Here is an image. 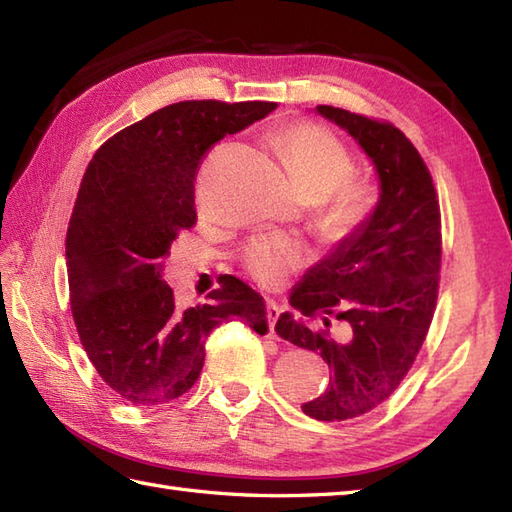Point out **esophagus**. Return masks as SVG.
<instances>
[{"mask_svg": "<svg viewBox=\"0 0 512 512\" xmlns=\"http://www.w3.org/2000/svg\"><path fill=\"white\" fill-rule=\"evenodd\" d=\"M279 314H281L279 303L273 301V299H268L266 301V317H268V325H270V334H275V323L279 319Z\"/></svg>", "mask_w": 512, "mask_h": 512, "instance_id": "esophagus-1", "label": "esophagus"}]
</instances>
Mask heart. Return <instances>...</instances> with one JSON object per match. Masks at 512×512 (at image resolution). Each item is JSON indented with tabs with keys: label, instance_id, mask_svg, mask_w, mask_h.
<instances>
[{
	"label": "heart",
	"instance_id": "heart-1",
	"mask_svg": "<svg viewBox=\"0 0 512 512\" xmlns=\"http://www.w3.org/2000/svg\"><path fill=\"white\" fill-rule=\"evenodd\" d=\"M284 167L303 198H330L328 224L334 231H350L369 213L374 191L367 182L352 180L354 158L339 138L312 123H292L275 134ZM306 262V248L281 235L255 237L242 250L248 275L264 286L279 284Z\"/></svg>",
	"mask_w": 512,
	"mask_h": 512
}]
</instances>
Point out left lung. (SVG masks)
I'll use <instances>...</instances> for the list:
<instances>
[{
  "mask_svg": "<svg viewBox=\"0 0 512 512\" xmlns=\"http://www.w3.org/2000/svg\"><path fill=\"white\" fill-rule=\"evenodd\" d=\"M317 112L350 134L374 162L380 193L367 220L314 264L290 292L275 330L290 343L321 354L330 387L303 405L323 422H341L376 409L398 389L429 332L438 299L442 233L431 173L411 140L391 123L319 105ZM334 316L353 328L351 339L329 336ZM321 318L324 328H311Z\"/></svg>",
  "mask_w": 512,
  "mask_h": 512,
  "instance_id": "1",
  "label": "left lung"
}]
</instances>
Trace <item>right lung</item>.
Returning a JSON list of instances; mask_svg holds the SVG:
<instances>
[{
  "label": "right lung",
  "instance_id": "obj_1",
  "mask_svg": "<svg viewBox=\"0 0 512 512\" xmlns=\"http://www.w3.org/2000/svg\"><path fill=\"white\" fill-rule=\"evenodd\" d=\"M275 107L173 103L105 140L85 169L65 239L72 317L96 372L132 405L187 394L220 323L242 319L268 332L264 299L244 281L228 277L209 301L182 310L162 268L173 239L198 220L193 182L202 156Z\"/></svg>",
  "mask_w": 512,
  "mask_h": 512
}]
</instances>
